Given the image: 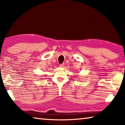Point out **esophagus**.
Masks as SVG:
<instances>
[{
	"label": "esophagus",
	"mask_w": 125,
	"mask_h": 125,
	"mask_svg": "<svg viewBox=\"0 0 125 125\" xmlns=\"http://www.w3.org/2000/svg\"><path fill=\"white\" fill-rule=\"evenodd\" d=\"M64 63H62V64H60V67L61 68H63V67H64Z\"/></svg>",
	"instance_id": "obj_1"
}]
</instances>
